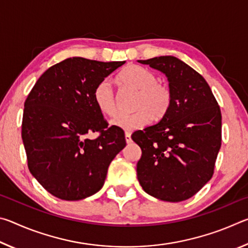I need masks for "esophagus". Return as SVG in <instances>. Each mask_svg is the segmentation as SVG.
Wrapping results in <instances>:
<instances>
[{
  "label": "esophagus",
  "mask_w": 248,
  "mask_h": 248,
  "mask_svg": "<svg viewBox=\"0 0 248 248\" xmlns=\"http://www.w3.org/2000/svg\"><path fill=\"white\" fill-rule=\"evenodd\" d=\"M124 139H125V142H127V143H130V142L132 141L131 140V134H130L129 132H125L124 133Z\"/></svg>",
  "instance_id": "34e87169"
}]
</instances>
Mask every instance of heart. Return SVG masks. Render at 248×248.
I'll return each instance as SVG.
<instances>
[{"instance_id": "b5f03b06", "label": "heart", "mask_w": 248, "mask_h": 248, "mask_svg": "<svg viewBox=\"0 0 248 248\" xmlns=\"http://www.w3.org/2000/svg\"><path fill=\"white\" fill-rule=\"evenodd\" d=\"M118 81L139 93L134 105L137 111L131 115L116 116L110 121L114 127L132 131L150 124L152 118L162 119L169 112L171 105L170 90L164 84L157 83V78L150 70L136 64L128 65L119 73ZM93 99L103 115L109 117L115 115V94L108 79H103L96 85Z\"/></svg>"}]
</instances>
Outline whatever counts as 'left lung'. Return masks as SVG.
Here are the masks:
<instances>
[{"instance_id":"obj_1","label":"left lung","mask_w":248,"mask_h":248,"mask_svg":"<svg viewBox=\"0 0 248 248\" xmlns=\"http://www.w3.org/2000/svg\"><path fill=\"white\" fill-rule=\"evenodd\" d=\"M165 74L171 93L167 114L134 132L142 150L137 176L154 198L179 202L196 195L213 175L221 148V111L205 79L171 56L138 60Z\"/></svg>"}]
</instances>
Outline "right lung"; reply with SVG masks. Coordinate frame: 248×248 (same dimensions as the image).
I'll use <instances>...</instances> for the list:
<instances>
[{
  "label": "right lung",
  "instance_id": "right-lung-1",
  "mask_svg": "<svg viewBox=\"0 0 248 248\" xmlns=\"http://www.w3.org/2000/svg\"><path fill=\"white\" fill-rule=\"evenodd\" d=\"M124 63L65 59L29 93L22 124L28 169L57 198L82 200L99 191L109 164L125 146L123 130L108 128L93 99L96 85ZM92 132L100 136L87 140Z\"/></svg>",
  "mask_w": 248,
  "mask_h": 248
}]
</instances>
